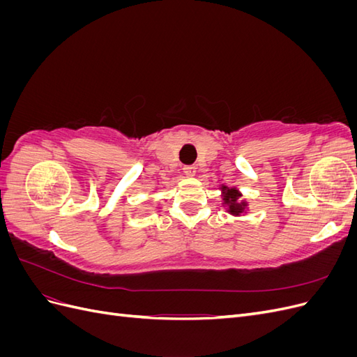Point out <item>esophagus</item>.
I'll return each instance as SVG.
<instances>
[{"instance_id":"esophagus-1","label":"esophagus","mask_w":357,"mask_h":357,"mask_svg":"<svg viewBox=\"0 0 357 357\" xmlns=\"http://www.w3.org/2000/svg\"><path fill=\"white\" fill-rule=\"evenodd\" d=\"M183 171H185V174H186L188 177H195V174H197V167L189 165V167L183 168Z\"/></svg>"}]
</instances>
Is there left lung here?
<instances>
[{"instance_id": "obj_1", "label": "left lung", "mask_w": 357, "mask_h": 357, "mask_svg": "<svg viewBox=\"0 0 357 357\" xmlns=\"http://www.w3.org/2000/svg\"><path fill=\"white\" fill-rule=\"evenodd\" d=\"M220 197H222V207L226 213H229L234 218H241V215H247L248 213V202L245 199H241L243 193L238 188H229L226 185H220Z\"/></svg>"}]
</instances>
